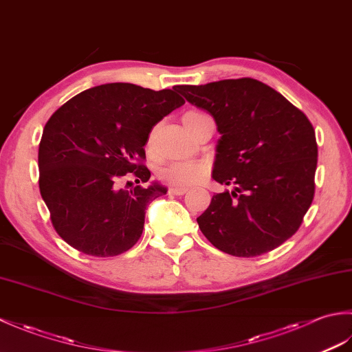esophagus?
Here are the masks:
<instances>
[{
    "instance_id": "34e87169",
    "label": "esophagus",
    "mask_w": 352,
    "mask_h": 352,
    "mask_svg": "<svg viewBox=\"0 0 352 352\" xmlns=\"http://www.w3.org/2000/svg\"><path fill=\"white\" fill-rule=\"evenodd\" d=\"M168 192L170 193V195L180 197V195H184V193L188 192V189H186V188H170Z\"/></svg>"
}]
</instances>
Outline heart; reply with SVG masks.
Instances as JSON below:
<instances>
[{"label":"heart","mask_w":352,"mask_h":352,"mask_svg":"<svg viewBox=\"0 0 352 352\" xmlns=\"http://www.w3.org/2000/svg\"><path fill=\"white\" fill-rule=\"evenodd\" d=\"M203 113L197 111H189L183 116V119L199 116ZM210 174V166L206 162H175L170 163L159 170V177L163 183L175 188H190V186L199 184L207 180Z\"/></svg>","instance_id":"b5f03b06"}]
</instances>
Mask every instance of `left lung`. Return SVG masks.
Masks as SVG:
<instances>
[{
  "instance_id": "8db88e82",
  "label": "left lung",
  "mask_w": 352,
  "mask_h": 352,
  "mask_svg": "<svg viewBox=\"0 0 352 352\" xmlns=\"http://www.w3.org/2000/svg\"><path fill=\"white\" fill-rule=\"evenodd\" d=\"M175 91L214 118L213 180L234 188L213 195L197 218L203 234L236 257L275 250L301 227L315 197L318 144L309 118L248 77Z\"/></svg>"
}]
</instances>
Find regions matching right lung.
I'll return each mask as SVG.
<instances>
[{
	"instance_id": "obj_1",
	"label": "right lung",
	"mask_w": 352,
	"mask_h": 352,
	"mask_svg": "<svg viewBox=\"0 0 352 352\" xmlns=\"http://www.w3.org/2000/svg\"><path fill=\"white\" fill-rule=\"evenodd\" d=\"M183 104L172 89L109 83L52 113L39 144V189L66 243L94 257L119 256L136 245L148 203L166 188L154 183L126 190L121 182L129 175L136 183L149 180L144 164L149 133Z\"/></svg>"
}]
</instances>
